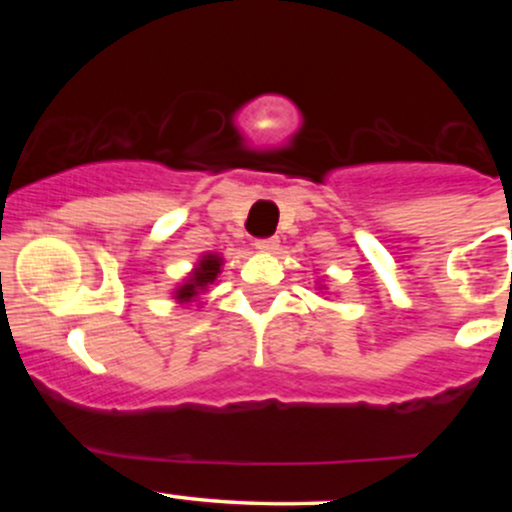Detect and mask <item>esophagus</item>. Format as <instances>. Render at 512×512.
<instances>
[{
  "label": "esophagus",
  "instance_id": "obj_1",
  "mask_svg": "<svg viewBox=\"0 0 512 512\" xmlns=\"http://www.w3.org/2000/svg\"><path fill=\"white\" fill-rule=\"evenodd\" d=\"M255 248L260 252H274L276 248H279V238L269 236V238H257L255 240Z\"/></svg>",
  "mask_w": 512,
  "mask_h": 512
}]
</instances>
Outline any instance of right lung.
I'll return each instance as SVG.
<instances>
[{"mask_svg":"<svg viewBox=\"0 0 512 512\" xmlns=\"http://www.w3.org/2000/svg\"><path fill=\"white\" fill-rule=\"evenodd\" d=\"M221 272V257L219 255H207L204 260H199L197 269L190 274L187 284H182L178 291H175V298L180 303H190L195 301V296L199 291L207 289L209 284H214L216 274Z\"/></svg>","mask_w":512,"mask_h":512,"instance_id":"right-lung-1","label":"right lung"}]
</instances>
